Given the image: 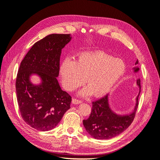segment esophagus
Wrapping results in <instances>:
<instances>
[{"label": "esophagus", "mask_w": 160, "mask_h": 160, "mask_svg": "<svg viewBox=\"0 0 160 160\" xmlns=\"http://www.w3.org/2000/svg\"><path fill=\"white\" fill-rule=\"evenodd\" d=\"M72 102L73 104H79V103H82V100H80V99H78L77 98H73L72 99Z\"/></svg>", "instance_id": "1"}]
</instances>
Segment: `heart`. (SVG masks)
<instances>
[{
    "mask_svg": "<svg viewBox=\"0 0 160 160\" xmlns=\"http://www.w3.org/2000/svg\"><path fill=\"white\" fill-rule=\"evenodd\" d=\"M126 66L123 61L113 58L103 52L81 53L73 62L67 59L61 64L60 74L62 83L67 91H73L84 83L95 97L108 93L124 75Z\"/></svg>",
    "mask_w": 160,
    "mask_h": 160,
    "instance_id": "1",
    "label": "heart"
}]
</instances>
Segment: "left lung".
Masks as SVG:
<instances>
[{
    "label": "left lung",
    "instance_id": "obj_1",
    "mask_svg": "<svg viewBox=\"0 0 160 160\" xmlns=\"http://www.w3.org/2000/svg\"><path fill=\"white\" fill-rule=\"evenodd\" d=\"M138 64V60L135 65ZM135 71L139 68L134 67ZM137 84L139 87V93L137 97V103L133 112L128 115L119 116L113 113L108 105V95L92 101V109L88 119H83V123L87 132L92 137L98 139H108L122 133L132 124L138 108V98L141 91L140 79H138Z\"/></svg>",
    "mask_w": 160,
    "mask_h": 160
}]
</instances>
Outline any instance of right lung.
Returning <instances> with one entry per match:
<instances>
[{"instance_id":"add662e5","label":"right lung","mask_w":160,"mask_h":160,"mask_svg":"<svg viewBox=\"0 0 160 160\" xmlns=\"http://www.w3.org/2000/svg\"><path fill=\"white\" fill-rule=\"evenodd\" d=\"M69 34H51L32 45L21 61L16 79L17 102L25 122L38 131L55 128L71 107V96L62 91L59 75L61 49L71 41ZM38 74L42 79L38 86L29 81Z\"/></svg>"}]
</instances>
